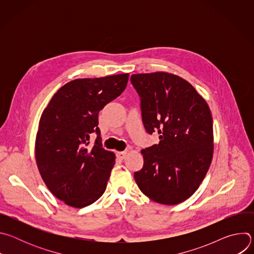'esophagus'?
<instances>
[{
  "label": "esophagus",
  "instance_id": "34e87169",
  "mask_svg": "<svg viewBox=\"0 0 254 254\" xmlns=\"http://www.w3.org/2000/svg\"><path fill=\"white\" fill-rule=\"evenodd\" d=\"M127 154V150H125V151H123V152H118L117 153V156H118V158H120L121 160H124L125 158H126V155Z\"/></svg>",
  "mask_w": 254,
  "mask_h": 254
}]
</instances>
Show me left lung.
Masks as SVG:
<instances>
[{
	"label": "left lung",
	"mask_w": 254,
	"mask_h": 254,
	"mask_svg": "<svg viewBox=\"0 0 254 254\" xmlns=\"http://www.w3.org/2000/svg\"><path fill=\"white\" fill-rule=\"evenodd\" d=\"M147 132L160 142L141 151L143 166L133 177L151 200L175 205L192 196L213 157V122L203 97L185 79L166 72L132 74Z\"/></svg>",
	"instance_id": "left-lung-1"
}]
</instances>
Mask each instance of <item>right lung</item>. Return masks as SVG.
<instances>
[{"label": "right lung", "instance_id": "1", "mask_svg": "<svg viewBox=\"0 0 254 254\" xmlns=\"http://www.w3.org/2000/svg\"><path fill=\"white\" fill-rule=\"evenodd\" d=\"M128 74L82 78L63 85L44 110L36 137V162L51 193L82 208L106 189L115 154L102 148L98 114L126 89ZM97 135L93 145L90 136Z\"/></svg>", "mask_w": 254, "mask_h": 254}]
</instances>
